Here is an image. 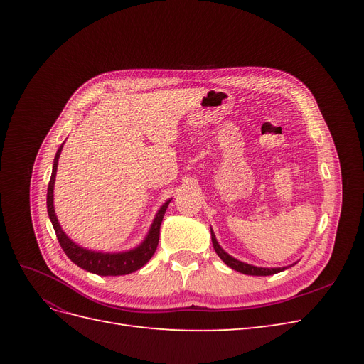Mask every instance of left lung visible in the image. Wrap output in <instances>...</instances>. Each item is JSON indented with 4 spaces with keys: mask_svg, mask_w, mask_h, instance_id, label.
Masks as SVG:
<instances>
[{
    "mask_svg": "<svg viewBox=\"0 0 364 364\" xmlns=\"http://www.w3.org/2000/svg\"><path fill=\"white\" fill-rule=\"evenodd\" d=\"M211 238H213L214 250H215L217 255L220 257V259H222L228 267L234 269V270H237V272H240V273L252 274V277H269V274L279 273V272H282V270L290 267V266H289V267H272V269H270V267H257V266H252V264L240 261V259H237V258H234V257H230L228 252H225L223 247L218 245V241H217V238H215V234H214L213 229H211ZM294 264H296V262H294Z\"/></svg>",
    "mask_w": 364,
    "mask_h": 364,
    "instance_id": "left-lung-1",
    "label": "left lung"
}]
</instances>
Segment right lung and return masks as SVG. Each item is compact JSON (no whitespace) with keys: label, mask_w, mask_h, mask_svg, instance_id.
<instances>
[{"label":"right lung","mask_w":364,"mask_h":364,"mask_svg":"<svg viewBox=\"0 0 364 364\" xmlns=\"http://www.w3.org/2000/svg\"><path fill=\"white\" fill-rule=\"evenodd\" d=\"M65 142H62L56 156H54L53 162V171H51V179L48 183V191H47V209H48V217L51 220V225L54 228V232L58 235L59 243L67 253V257L75 264L87 272L100 274V277H119V274H129L139 270L142 266H146L149 259L155 253L158 243H159V228L162 223V218L165 211H167L168 203L171 199L165 200L162 206L158 209V213L153 218L150 225L149 232L146 238L141 241V243L129 250L123 252H103V250H92L86 249L80 245H77L67 234L63 232V229L59 223L56 211H54V181H56V173H58V164L60 153L63 149Z\"/></svg>","instance_id":"right-lung-1"}]
</instances>
